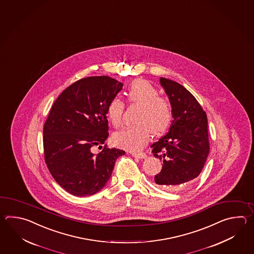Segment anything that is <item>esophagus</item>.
Returning <instances> with one entry per match:
<instances>
[{"instance_id": "esophagus-1", "label": "esophagus", "mask_w": 254, "mask_h": 254, "mask_svg": "<svg viewBox=\"0 0 254 254\" xmlns=\"http://www.w3.org/2000/svg\"><path fill=\"white\" fill-rule=\"evenodd\" d=\"M131 155L135 158H139V159H145L147 157L145 153H143V152H135V151L131 152Z\"/></svg>"}]
</instances>
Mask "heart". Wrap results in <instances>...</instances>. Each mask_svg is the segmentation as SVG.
Here are the masks:
<instances>
[{
  "label": "heart",
  "instance_id": "obj_1",
  "mask_svg": "<svg viewBox=\"0 0 254 254\" xmlns=\"http://www.w3.org/2000/svg\"><path fill=\"white\" fill-rule=\"evenodd\" d=\"M129 103L140 106L136 116L137 125L117 131L113 136L115 145L131 151L140 150L153 134L162 133L172 121V107L165 98L159 96L155 87L145 80H136L127 90ZM125 103L114 98L107 107V116L114 127L123 123Z\"/></svg>",
  "mask_w": 254,
  "mask_h": 254
}]
</instances>
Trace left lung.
I'll return each mask as SVG.
<instances>
[{"label": "left lung", "mask_w": 254, "mask_h": 254, "mask_svg": "<svg viewBox=\"0 0 254 254\" xmlns=\"http://www.w3.org/2000/svg\"><path fill=\"white\" fill-rule=\"evenodd\" d=\"M172 106L173 122L167 134L151 144L155 158L163 162L155 175L164 189L186 186L200 175L209 154L208 120L194 96L176 81L160 78Z\"/></svg>", "instance_id": "8db88e82"}]
</instances>
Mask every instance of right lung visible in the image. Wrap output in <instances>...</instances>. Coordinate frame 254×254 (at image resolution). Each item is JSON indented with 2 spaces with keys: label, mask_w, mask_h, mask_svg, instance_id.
Here are the masks:
<instances>
[{
  "label": "right lung",
  "mask_w": 254,
  "mask_h": 254,
  "mask_svg": "<svg viewBox=\"0 0 254 254\" xmlns=\"http://www.w3.org/2000/svg\"><path fill=\"white\" fill-rule=\"evenodd\" d=\"M124 84L109 76L83 78L56 99L43 128L45 162L56 183L70 194H95L106 185L125 151L103 147L108 138L107 107Z\"/></svg>",
  "instance_id": "1"
}]
</instances>
